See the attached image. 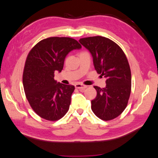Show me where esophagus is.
<instances>
[{
    "label": "esophagus",
    "mask_w": 158,
    "mask_h": 158,
    "mask_svg": "<svg viewBox=\"0 0 158 158\" xmlns=\"http://www.w3.org/2000/svg\"><path fill=\"white\" fill-rule=\"evenodd\" d=\"M75 88L79 89L80 91H84L85 89L87 88V86H85V85L81 84H77L76 85H75Z\"/></svg>",
    "instance_id": "obj_1"
}]
</instances>
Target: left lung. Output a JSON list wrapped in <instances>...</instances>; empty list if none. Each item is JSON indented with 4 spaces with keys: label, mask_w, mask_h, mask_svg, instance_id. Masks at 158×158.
I'll return each mask as SVG.
<instances>
[{
    "label": "left lung",
    "mask_w": 158,
    "mask_h": 158,
    "mask_svg": "<svg viewBox=\"0 0 158 158\" xmlns=\"http://www.w3.org/2000/svg\"><path fill=\"white\" fill-rule=\"evenodd\" d=\"M79 41L91 53L96 72L106 79V88L94 86L97 96L91 101L92 111L104 121L116 118L127 107L131 94V74L126 55L116 43L103 36Z\"/></svg>",
    "instance_id": "obj_1"
}]
</instances>
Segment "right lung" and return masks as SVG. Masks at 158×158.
Returning a JSON list of instances; mask_svg holds the SVG:
<instances>
[{
	"label": "right lung",
	"instance_id": "right-lung-1",
	"mask_svg": "<svg viewBox=\"0 0 158 158\" xmlns=\"http://www.w3.org/2000/svg\"><path fill=\"white\" fill-rule=\"evenodd\" d=\"M81 48L69 37H49L32 48L25 61L22 82L25 95L33 110L44 119L57 121L69 110L73 85L55 81L69 52Z\"/></svg>",
	"mask_w": 158,
	"mask_h": 158
}]
</instances>
